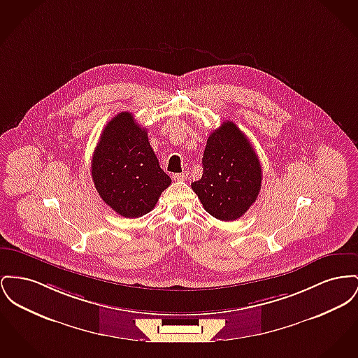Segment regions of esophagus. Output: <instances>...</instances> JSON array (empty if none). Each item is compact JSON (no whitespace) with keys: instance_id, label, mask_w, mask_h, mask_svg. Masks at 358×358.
Wrapping results in <instances>:
<instances>
[{"instance_id":"esophagus-1","label":"esophagus","mask_w":358,"mask_h":358,"mask_svg":"<svg viewBox=\"0 0 358 358\" xmlns=\"http://www.w3.org/2000/svg\"><path fill=\"white\" fill-rule=\"evenodd\" d=\"M185 178H187L185 173H176V174H173V180L174 181H184Z\"/></svg>"}]
</instances>
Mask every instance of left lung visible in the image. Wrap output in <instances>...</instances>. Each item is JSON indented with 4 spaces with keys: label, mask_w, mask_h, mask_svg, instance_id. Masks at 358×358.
Here are the masks:
<instances>
[{
    "label": "left lung",
    "mask_w": 358,
    "mask_h": 358,
    "mask_svg": "<svg viewBox=\"0 0 358 358\" xmlns=\"http://www.w3.org/2000/svg\"><path fill=\"white\" fill-rule=\"evenodd\" d=\"M262 169L250 141L232 122H224L207 141L203 176L192 182L204 210L224 222L239 219L257 200Z\"/></svg>",
    "instance_id": "left-lung-1"
}]
</instances>
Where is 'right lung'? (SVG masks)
<instances>
[{
	"label": "right lung",
	"mask_w": 358,
	"mask_h": 358,
	"mask_svg": "<svg viewBox=\"0 0 358 358\" xmlns=\"http://www.w3.org/2000/svg\"><path fill=\"white\" fill-rule=\"evenodd\" d=\"M92 178L100 197L124 217L148 213L171 184L150 146L148 129L129 112L108 122L93 152Z\"/></svg>",
	"instance_id": "add662e5"
}]
</instances>
